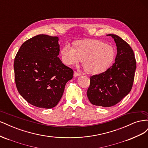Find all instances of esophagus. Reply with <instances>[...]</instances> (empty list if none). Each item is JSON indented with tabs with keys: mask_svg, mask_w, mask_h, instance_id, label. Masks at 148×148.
I'll use <instances>...</instances> for the list:
<instances>
[{
	"mask_svg": "<svg viewBox=\"0 0 148 148\" xmlns=\"http://www.w3.org/2000/svg\"><path fill=\"white\" fill-rule=\"evenodd\" d=\"M74 77H79V76H81L82 75V74L81 73H78L77 71H75L74 72Z\"/></svg>",
	"mask_w": 148,
	"mask_h": 148,
	"instance_id": "obj_1",
	"label": "esophagus"
}]
</instances>
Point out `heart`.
Instances as JSON below:
<instances>
[{
    "label": "heart",
    "instance_id": "1",
    "mask_svg": "<svg viewBox=\"0 0 148 148\" xmlns=\"http://www.w3.org/2000/svg\"><path fill=\"white\" fill-rule=\"evenodd\" d=\"M62 62L67 65H77L83 60L87 72L97 75L104 72L112 64L115 57L114 48L99 40L78 41L75 47L66 44L60 50Z\"/></svg>",
    "mask_w": 148,
    "mask_h": 148
}]
</instances>
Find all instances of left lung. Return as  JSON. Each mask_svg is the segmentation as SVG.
Masks as SVG:
<instances>
[{
	"label": "left lung",
	"instance_id": "1",
	"mask_svg": "<svg viewBox=\"0 0 148 148\" xmlns=\"http://www.w3.org/2000/svg\"><path fill=\"white\" fill-rule=\"evenodd\" d=\"M114 40L117 53L115 62L105 72L90 78L87 96L92 104L111 107L128 95L132 88L136 68L131 47L119 36L109 34Z\"/></svg>",
	"mask_w": 148,
	"mask_h": 148
}]
</instances>
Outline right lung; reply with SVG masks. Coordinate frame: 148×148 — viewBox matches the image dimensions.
Listing matches in <instances>:
<instances>
[{"instance_id":"1","label":"right lung","mask_w":148,"mask_h":148,"mask_svg":"<svg viewBox=\"0 0 148 148\" xmlns=\"http://www.w3.org/2000/svg\"><path fill=\"white\" fill-rule=\"evenodd\" d=\"M59 38L39 34L21 46L14 60L16 86L29 104L51 109L63 95L73 71L58 57Z\"/></svg>"}]
</instances>
